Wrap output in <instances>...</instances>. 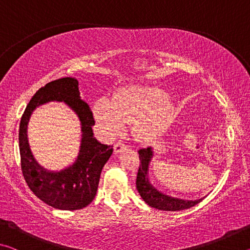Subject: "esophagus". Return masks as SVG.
Listing matches in <instances>:
<instances>
[{
    "label": "esophagus",
    "instance_id": "obj_1",
    "mask_svg": "<svg viewBox=\"0 0 250 250\" xmlns=\"http://www.w3.org/2000/svg\"><path fill=\"white\" fill-rule=\"evenodd\" d=\"M125 145H124L121 141H118L115 146H113V152H115V154H118L119 152H121L122 150L125 149Z\"/></svg>",
    "mask_w": 250,
    "mask_h": 250
}]
</instances>
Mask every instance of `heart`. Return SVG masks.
<instances>
[{"label":"heart","instance_id":"heart-1","mask_svg":"<svg viewBox=\"0 0 250 250\" xmlns=\"http://www.w3.org/2000/svg\"><path fill=\"white\" fill-rule=\"evenodd\" d=\"M92 112L105 137H115L124 129L125 122L132 121L131 129L135 137L150 141L170 128L176 107L161 88L135 84L121 88L112 100H96Z\"/></svg>","mask_w":250,"mask_h":250}]
</instances>
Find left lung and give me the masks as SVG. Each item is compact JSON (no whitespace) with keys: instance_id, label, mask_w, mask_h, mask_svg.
I'll use <instances>...</instances> for the list:
<instances>
[{"instance_id":"obj_1","label":"left lung","mask_w":250,"mask_h":250,"mask_svg":"<svg viewBox=\"0 0 250 250\" xmlns=\"http://www.w3.org/2000/svg\"><path fill=\"white\" fill-rule=\"evenodd\" d=\"M138 152L139 158H140V167H139L135 184H137V189L142 200L149 206L161 210L175 211L189 208V207L198 204L206 197L205 195L197 200H184V198L167 195V194L159 191L158 188H154L149 179V167L152 158H153V147L147 146Z\"/></svg>"}]
</instances>
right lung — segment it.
I'll return each mask as SVG.
<instances>
[{"label": "right lung", "mask_w": 250, "mask_h": 250, "mask_svg": "<svg viewBox=\"0 0 250 250\" xmlns=\"http://www.w3.org/2000/svg\"><path fill=\"white\" fill-rule=\"evenodd\" d=\"M78 80L61 78L46 83L33 96L20 124V154L24 179L28 188L45 204L62 210L80 209L89 205L98 189L101 171L112 154V146L100 143L94 137L92 112L80 97ZM50 101L64 102L78 115L82 138L74 164L59 171L42 167L32 155L28 143L27 126L32 111Z\"/></svg>", "instance_id": "right-lung-1"}]
</instances>
